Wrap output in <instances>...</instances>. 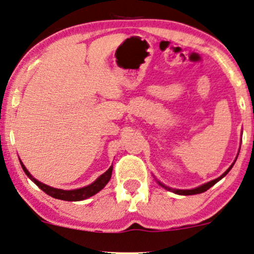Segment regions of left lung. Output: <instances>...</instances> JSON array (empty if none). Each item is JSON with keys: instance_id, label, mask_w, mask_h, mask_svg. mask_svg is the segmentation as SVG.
I'll return each mask as SVG.
<instances>
[{"instance_id": "obj_1", "label": "left lung", "mask_w": 254, "mask_h": 254, "mask_svg": "<svg viewBox=\"0 0 254 254\" xmlns=\"http://www.w3.org/2000/svg\"><path fill=\"white\" fill-rule=\"evenodd\" d=\"M233 164H234V163H233ZM233 164H232V166H231L230 168H228V169L226 170V172H225L224 174H222L221 176L218 177V179L213 180V181H210V182H208V183H204V185L200 186V187H197V188H194V189H186V190H182V189H172V188H169V187H166V186H164V185H162L161 182H158V183H160L162 187H164L166 189H168V190L174 191V193L179 194V195H194V194H200V193H203V191H206L207 189H209L210 187H212V186H214L216 182L220 181V180H221L222 177H225L226 175H227L228 172H230V170L232 169V167H233Z\"/></svg>"}]
</instances>
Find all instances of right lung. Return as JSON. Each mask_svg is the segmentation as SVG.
Masks as SVG:
<instances>
[{"label": "right lung", "mask_w": 254, "mask_h": 254, "mask_svg": "<svg viewBox=\"0 0 254 254\" xmlns=\"http://www.w3.org/2000/svg\"><path fill=\"white\" fill-rule=\"evenodd\" d=\"M20 163H21V167H22L23 172L26 173V175L28 176L29 179L32 180V181L34 182L40 189H41V190H44L46 194H48L52 197L59 198V200H64V201H81V200H85V198L93 196L94 194H97L98 191L102 190V189L108 185V182L110 181V179H111V175H112V166H111L105 173L103 174V175H100L96 181L91 183V185L86 186V187L73 189V190H64V189H57L39 182L38 180H35L34 177L30 175L28 170L26 169V167L23 166L22 162H20Z\"/></svg>", "instance_id": "1"}]
</instances>
